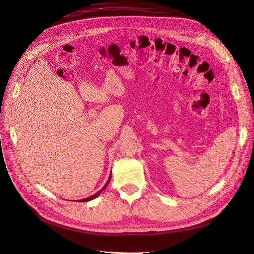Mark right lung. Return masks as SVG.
<instances>
[{
	"mask_svg": "<svg viewBox=\"0 0 254 254\" xmlns=\"http://www.w3.org/2000/svg\"><path fill=\"white\" fill-rule=\"evenodd\" d=\"M110 178H111V174H110V177H109L108 181H107V183H106V184L104 185V188H103V189H102V190H100L99 192H97L96 194H93V195H91V196H89V197H87V198L81 199V202H88V201H91V199H93V198H96V197H97V196H98V195H99V194H100V193H101V192H102V191H103V190H104L106 189V186H107V185H108V182L110 181Z\"/></svg>",
	"mask_w": 254,
	"mask_h": 254,
	"instance_id": "add662e5",
	"label": "right lung"
}]
</instances>
